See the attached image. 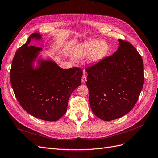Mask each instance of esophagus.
<instances>
[{"instance_id":"34e87169","label":"esophagus","mask_w":158,"mask_h":158,"mask_svg":"<svg viewBox=\"0 0 158 158\" xmlns=\"http://www.w3.org/2000/svg\"><path fill=\"white\" fill-rule=\"evenodd\" d=\"M81 81H82V82L83 83L86 82V75L84 73V75L82 76V78H81Z\"/></svg>"}]
</instances>
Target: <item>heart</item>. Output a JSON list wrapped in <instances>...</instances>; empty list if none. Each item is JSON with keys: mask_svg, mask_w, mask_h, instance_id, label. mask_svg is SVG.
Segmentation results:
<instances>
[{"mask_svg": "<svg viewBox=\"0 0 158 158\" xmlns=\"http://www.w3.org/2000/svg\"><path fill=\"white\" fill-rule=\"evenodd\" d=\"M109 51V46L106 42L100 40H91L79 45L75 51L74 57L76 59H81L89 55L91 62L102 60Z\"/></svg>", "mask_w": 158, "mask_h": 158, "instance_id": "1", "label": "heart"}]
</instances>
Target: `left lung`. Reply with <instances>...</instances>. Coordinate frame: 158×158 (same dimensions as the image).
Returning a JSON list of instances; mask_svg holds the SVG:
<instances>
[{"label":"left lung","mask_w":158,"mask_h":158,"mask_svg":"<svg viewBox=\"0 0 158 158\" xmlns=\"http://www.w3.org/2000/svg\"><path fill=\"white\" fill-rule=\"evenodd\" d=\"M114 53L86 68L91 109L97 117L110 121L135 106L144 84L143 58L127 41L119 39Z\"/></svg>","instance_id":"obj_1"}]
</instances>
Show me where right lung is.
<instances>
[{
    "instance_id": "add662e5",
    "label": "right lung",
    "mask_w": 158,
    "mask_h": 158,
    "mask_svg": "<svg viewBox=\"0 0 158 158\" xmlns=\"http://www.w3.org/2000/svg\"><path fill=\"white\" fill-rule=\"evenodd\" d=\"M38 33L31 34L27 42L17 50L10 69L14 94L23 109L37 118L56 121L66 113L68 99L81 85L83 70L75 67L62 69L51 60L42 61L34 69L32 61L42 50L30 45Z\"/></svg>"
}]
</instances>
